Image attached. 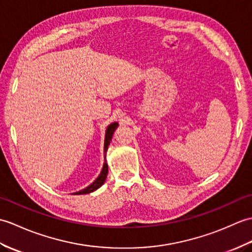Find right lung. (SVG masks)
<instances>
[{"label": "right lung", "instance_id": "1", "mask_svg": "<svg viewBox=\"0 0 252 252\" xmlns=\"http://www.w3.org/2000/svg\"><path fill=\"white\" fill-rule=\"evenodd\" d=\"M119 126V123H112L110 124L107 128V131H105V139H104V163H103V167H102V170L100 172V175L98 176V178L94 180L91 186H88L87 188H85L84 189H81L79 192H75L73 193L74 195H81V194H88V193H92L94 191H96L97 189H99L100 187L102 186L104 183L105 179H107V175H108V170H109V167L107 164V158H105V154H107V151L109 148V144L112 140V136H113V133L115 131V129Z\"/></svg>", "mask_w": 252, "mask_h": 252}]
</instances>
